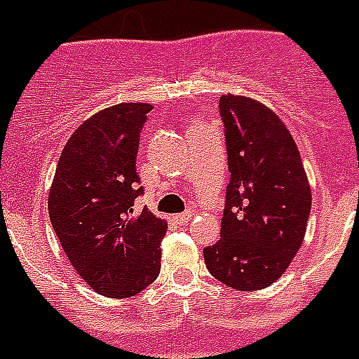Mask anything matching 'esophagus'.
<instances>
[{
	"label": "esophagus",
	"mask_w": 359,
	"mask_h": 359,
	"mask_svg": "<svg viewBox=\"0 0 359 359\" xmlns=\"http://www.w3.org/2000/svg\"><path fill=\"white\" fill-rule=\"evenodd\" d=\"M191 216H194V212H191V210H188V212H182V214H177V216H175V222H177V224L179 225H186L188 224V222H190L191 219Z\"/></svg>",
	"instance_id": "1"
}]
</instances>
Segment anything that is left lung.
Segmentation results:
<instances>
[{"label":"left lung","mask_w":359,"mask_h":359,"mask_svg":"<svg viewBox=\"0 0 359 359\" xmlns=\"http://www.w3.org/2000/svg\"><path fill=\"white\" fill-rule=\"evenodd\" d=\"M231 180L222 238L203 250L214 278L236 290L278 281L306 236L311 188L292 135L264 104L222 95Z\"/></svg>","instance_id":"left-lung-1"}]
</instances>
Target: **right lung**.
Wrapping results in <instances>:
<instances>
[{"mask_svg":"<svg viewBox=\"0 0 359 359\" xmlns=\"http://www.w3.org/2000/svg\"><path fill=\"white\" fill-rule=\"evenodd\" d=\"M151 104L100 109L67 141L53 177L48 214L65 255L91 289L128 298L158 278L168 224L134 210L135 158Z\"/></svg>","mask_w":359,"mask_h":359,"instance_id":"obj_1","label":"right lung"}]
</instances>
